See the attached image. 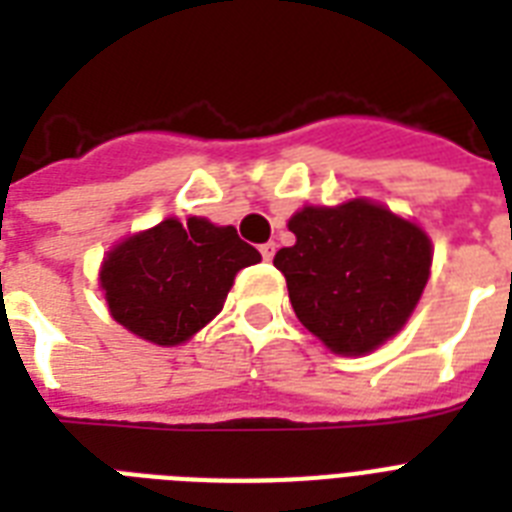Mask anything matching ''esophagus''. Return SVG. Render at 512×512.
I'll use <instances>...</instances> for the list:
<instances>
[{"mask_svg": "<svg viewBox=\"0 0 512 512\" xmlns=\"http://www.w3.org/2000/svg\"><path fill=\"white\" fill-rule=\"evenodd\" d=\"M260 255H263L265 263H271L273 255H276V244H273V241H268V244H263V247H260Z\"/></svg>", "mask_w": 512, "mask_h": 512, "instance_id": "obj_1", "label": "esophagus"}]
</instances>
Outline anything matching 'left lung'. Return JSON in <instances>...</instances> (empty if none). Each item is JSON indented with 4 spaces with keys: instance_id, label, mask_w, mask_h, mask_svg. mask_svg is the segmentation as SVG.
Wrapping results in <instances>:
<instances>
[{
    "instance_id": "1",
    "label": "left lung",
    "mask_w": 512,
    "mask_h": 512,
    "mask_svg": "<svg viewBox=\"0 0 512 512\" xmlns=\"http://www.w3.org/2000/svg\"><path fill=\"white\" fill-rule=\"evenodd\" d=\"M295 244L276 252L297 319L337 356L396 337L430 279L433 244L414 220L372 199L297 209Z\"/></svg>"
}]
</instances>
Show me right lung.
<instances>
[{
  "label": "right lung",
  "instance_id": "add662e5",
  "mask_svg": "<svg viewBox=\"0 0 512 512\" xmlns=\"http://www.w3.org/2000/svg\"><path fill=\"white\" fill-rule=\"evenodd\" d=\"M260 260L233 225L167 217L116 241L98 281L114 321L140 340L175 348L223 311L236 273Z\"/></svg>",
  "mask_w": 512,
  "mask_h": 512
}]
</instances>
